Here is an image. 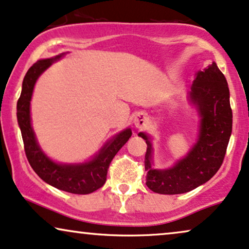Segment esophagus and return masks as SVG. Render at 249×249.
<instances>
[{"instance_id":"1","label":"esophagus","mask_w":249,"mask_h":249,"mask_svg":"<svg viewBox=\"0 0 249 249\" xmlns=\"http://www.w3.org/2000/svg\"><path fill=\"white\" fill-rule=\"evenodd\" d=\"M134 125L137 127H142V126H144V125H146V123L148 122V119H147V117H146V115H143V114H137L134 116Z\"/></svg>"}]
</instances>
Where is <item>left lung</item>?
<instances>
[{
  "label": "left lung",
  "mask_w": 249,
  "mask_h": 249,
  "mask_svg": "<svg viewBox=\"0 0 249 249\" xmlns=\"http://www.w3.org/2000/svg\"><path fill=\"white\" fill-rule=\"evenodd\" d=\"M190 101L196 107L201 118L199 139L172 168H153L149 137L142 132L139 133L147 143L146 185L155 193L171 195L194 190L213 178L224 160L232 132V109L228 83L215 62L196 73Z\"/></svg>",
  "instance_id": "8db88e82"
}]
</instances>
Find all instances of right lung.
Returning <instances> with one entry per match:
<instances>
[{
	"mask_svg": "<svg viewBox=\"0 0 249 249\" xmlns=\"http://www.w3.org/2000/svg\"><path fill=\"white\" fill-rule=\"evenodd\" d=\"M62 56H64V54L57 55L53 58L41 59L28 69L23 80L20 97L17 102L18 124L21 131L24 149L28 163L42 180L69 193L89 194L105 185L110 163L118 150L130 139L132 131L131 128H126L115 135L103 146L100 153L93 157V160L80 164L56 163L41 150L31 125V99H32L34 85L40 74Z\"/></svg>",
	"mask_w": 249,
	"mask_h": 249,
	"instance_id": "right-lung-1",
	"label": "right lung"
}]
</instances>
